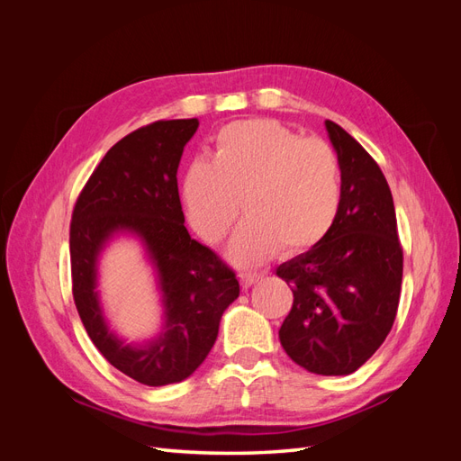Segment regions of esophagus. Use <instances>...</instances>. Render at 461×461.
I'll use <instances>...</instances> for the list:
<instances>
[{
  "label": "esophagus",
  "instance_id": "34e87169",
  "mask_svg": "<svg viewBox=\"0 0 461 461\" xmlns=\"http://www.w3.org/2000/svg\"><path fill=\"white\" fill-rule=\"evenodd\" d=\"M261 276H263V275H259V273H246V271L239 273V278H240L242 286H252V285H256Z\"/></svg>",
  "mask_w": 461,
  "mask_h": 461
}]
</instances>
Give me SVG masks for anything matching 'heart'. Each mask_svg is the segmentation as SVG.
<instances>
[{
	"label": "heart",
	"instance_id": "1",
	"mask_svg": "<svg viewBox=\"0 0 461 461\" xmlns=\"http://www.w3.org/2000/svg\"><path fill=\"white\" fill-rule=\"evenodd\" d=\"M340 161L321 138L271 119L230 122L215 138L213 159L192 161L185 175L186 213L207 242L227 239L242 207L249 217L230 256L242 265L298 256L325 239L339 215Z\"/></svg>",
	"mask_w": 461,
	"mask_h": 461
}]
</instances>
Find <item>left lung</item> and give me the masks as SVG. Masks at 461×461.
I'll return each instance as SVG.
<instances>
[{"instance_id":"1","label":"left lung","mask_w":461,"mask_h":461,"mask_svg":"<svg viewBox=\"0 0 461 461\" xmlns=\"http://www.w3.org/2000/svg\"><path fill=\"white\" fill-rule=\"evenodd\" d=\"M325 124L340 161V207L323 240L276 269L294 294L278 337L303 369L350 375L394 325L403 252L381 167L340 124Z\"/></svg>"}]
</instances>
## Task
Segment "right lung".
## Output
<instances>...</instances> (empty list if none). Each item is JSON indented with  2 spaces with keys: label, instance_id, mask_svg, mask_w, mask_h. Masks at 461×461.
<instances>
[{
  "label": "right lung",
  "instance_id": "right-lung-1",
  "mask_svg": "<svg viewBox=\"0 0 461 461\" xmlns=\"http://www.w3.org/2000/svg\"><path fill=\"white\" fill-rule=\"evenodd\" d=\"M198 124V119L156 121L124 136L78 194L68 230L82 325L111 366L148 386L185 381L196 371L217 340L222 312L240 294L236 273L185 227L176 169ZM121 228L143 236L160 271L166 330L144 348L124 347L106 330L93 292L95 258Z\"/></svg>",
  "mask_w": 461,
  "mask_h": 461
}]
</instances>
